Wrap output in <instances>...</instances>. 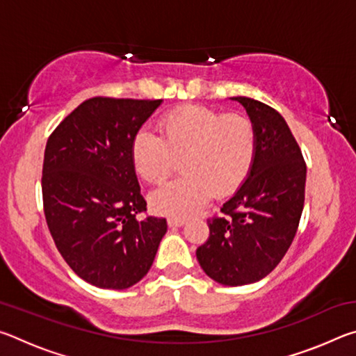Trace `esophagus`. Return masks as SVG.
Listing matches in <instances>:
<instances>
[{
  "mask_svg": "<svg viewBox=\"0 0 356 356\" xmlns=\"http://www.w3.org/2000/svg\"><path fill=\"white\" fill-rule=\"evenodd\" d=\"M185 222H186V220L180 218V216H170V218H168V225H170L171 227H180V226H184Z\"/></svg>",
  "mask_w": 356,
  "mask_h": 356,
  "instance_id": "1",
  "label": "esophagus"
}]
</instances>
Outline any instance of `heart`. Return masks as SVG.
<instances>
[{
  "label": "heart",
  "instance_id": "1",
  "mask_svg": "<svg viewBox=\"0 0 356 356\" xmlns=\"http://www.w3.org/2000/svg\"><path fill=\"white\" fill-rule=\"evenodd\" d=\"M160 136L140 130L131 141V160L150 184L170 177L182 159V176L150 196L160 213L188 216L210 197L227 196L248 177L256 156V130L242 114L185 105L166 113L159 122Z\"/></svg>",
  "mask_w": 356,
  "mask_h": 356
}]
</instances>
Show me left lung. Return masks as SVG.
I'll use <instances>...</instances> for the list:
<instances>
[{
    "label": "left lung",
    "instance_id": "left-lung-1",
    "mask_svg": "<svg viewBox=\"0 0 356 356\" xmlns=\"http://www.w3.org/2000/svg\"><path fill=\"white\" fill-rule=\"evenodd\" d=\"M232 100L254 125L256 156L248 177L222 204L225 216L207 221L210 236L196 257L209 278L245 286L265 278L291 246L303 212L306 165L278 111L250 97Z\"/></svg>",
    "mask_w": 356,
    "mask_h": 356
}]
</instances>
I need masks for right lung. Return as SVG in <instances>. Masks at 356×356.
Returning <instances> with one entry per match:
<instances>
[{"mask_svg":"<svg viewBox=\"0 0 356 356\" xmlns=\"http://www.w3.org/2000/svg\"><path fill=\"white\" fill-rule=\"evenodd\" d=\"M161 102L89 99L47 141V225L64 261L95 287L140 282L168 231L165 218H136L146 201L131 160V141Z\"/></svg>","mask_w":356,"mask_h":356,"instance_id":"obj_1","label":"right lung"}]
</instances>
